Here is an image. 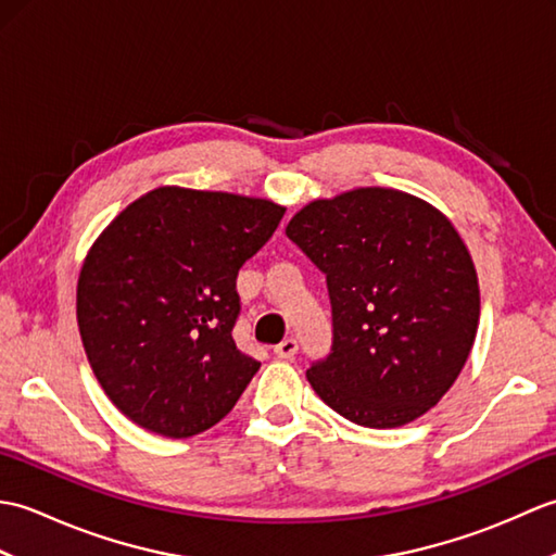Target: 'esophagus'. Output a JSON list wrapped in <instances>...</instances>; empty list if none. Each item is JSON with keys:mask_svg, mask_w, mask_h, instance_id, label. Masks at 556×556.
<instances>
[{"mask_svg": "<svg viewBox=\"0 0 556 556\" xmlns=\"http://www.w3.org/2000/svg\"><path fill=\"white\" fill-rule=\"evenodd\" d=\"M296 353H299V341L293 337H287L285 341H281V344L275 346V356L281 358V361H291L293 356H296Z\"/></svg>", "mask_w": 556, "mask_h": 556, "instance_id": "34e87169", "label": "esophagus"}]
</instances>
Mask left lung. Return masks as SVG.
I'll return each mask as SVG.
<instances>
[{
	"label": "left lung",
	"instance_id": "8db88e82",
	"mask_svg": "<svg viewBox=\"0 0 556 556\" xmlns=\"http://www.w3.org/2000/svg\"><path fill=\"white\" fill-rule=\"evenodd\" d=\"M287 236L327 277L332 349L308 368L329 408L363 428L428 413L473 349V260L440 210L394 188L313 200Z\"/></svg>",
	"mask_w": 556,
	"mask_h": 556
}]
</instances>
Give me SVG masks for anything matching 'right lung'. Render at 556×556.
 Instances as JSON below:
<instances>
[{
    "instance_id": "add662e5",
    "label": "right lung",
    "mask_w": 556,
    "mask_h": 556,
    "mask_svg": "<svg viewBox=\"0 0 556 556\" xmlns=\"http://www.w3.org/2000/svg\"><path fill=\"white\" fill-rule=\"evenodd\" d=\"M271 200L162 186L134 200L83 263L76 315L104 394L172 440L236 406L260 363L236 349V277L285 217Z\"/></svg>"
}]
</instances>
